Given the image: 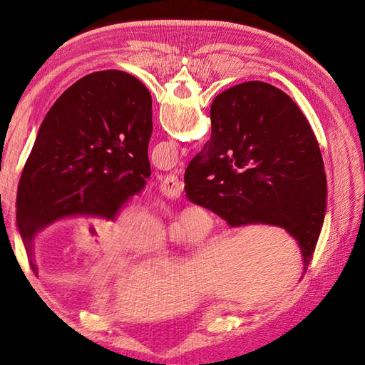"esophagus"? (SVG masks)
<instances>
[{
	"label": "esophagus",
	"mask_w": 365,
	"mask_h": 365,
	"mask_svg": "<svg viewBox=\"0 0 365 365\" xmlns=\"http://www.w3.org/2000/svg\"><path fill=\"white\" fill-rule=\"evenodd\" d=\"M184 184L182 181L175 175H168L161 182V193L168 197H180L182 193Z\"/></svg>",
	"instance_id": "esophagus-1"
}]
</instances>
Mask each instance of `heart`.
<instances>
[{"label":"heart","instance_id":"obj_1","mask_svg":"<svg viewBox=\"0 0 365 365\" xmlns=\"http://www.w3.org/2000/svg\"><path fill=\"white\" fill-rule=\"evenodd\" d=\"M189 227L190 244H200L204 239V228L200 220L190 216L187 219ZM117 235L121 244L128 248H146L152 245L158 237V227L148 213L145 212H129L120 217L117 224Z\"/></svg>","mask_w":365,"mask_h":365}]
</instances>
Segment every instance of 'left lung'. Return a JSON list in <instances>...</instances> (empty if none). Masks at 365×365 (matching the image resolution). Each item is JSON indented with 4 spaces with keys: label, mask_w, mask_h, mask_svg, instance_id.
Returning <instances> with one entry per match:
<instances>
[{
    "label": "left lung",
    "mask_w": 365,
    "mask_h": 365,
    "mask_svg": "<svg viewBox=\"0 0 365 365\" xmlns=\"http://www.w3.org/2000/svg\"><path fill=\"white\" fill-rule=\"evenodd\" d=\"M152 97L118 70L88 74L50 108L16 195V224L30 267L33 237L70 216L114 220L150 176Z\"/></svg>",
    "instance_id": "1"
}]
</instances>
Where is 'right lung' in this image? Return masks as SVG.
Here are the masks:
<instances>
[{
	"label": "right lung",
	"mask_w": 365,
	"mask_h": 365,
	"mask_svg": "<svg viewBox=\"0 0 365 365\" xmlns=\"http://www.w3.org/2000/svg\"><path fill=\"white\" fill-rule=\"evenodd\" d=\"M212 137L185 169L189 201L230 227L284 228L302 248L304 271L324 222L327 187L318 141L292 98L252 81L220 93Z\"/></svg>",
	"instance_id": "right-lung-1"
}]
</instances>
